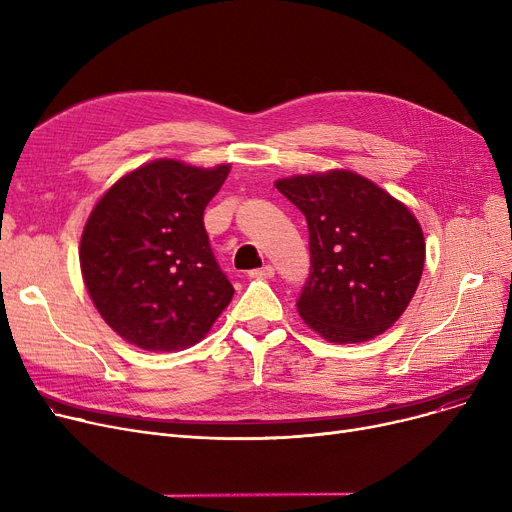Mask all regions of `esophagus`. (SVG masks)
<instances>
[{"mask_svg": "<svg viewBox=\"0 0 512 512\" xmlns=\"http://www.w3.org/2000/svg\"><path fill=\"white\" fill-rule=\"evenodd\" d=\"M274 274H276L274 265H263V267H259V270L249 272L251 278H274Z\"/></svg>", "mask_w": 512, "mask_h": 512, "instance_id": "34e87169", "label": "esophagus"}]
</instances>
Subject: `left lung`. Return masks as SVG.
<instances>
[{
  "instance_id": "1",
  "label": "left lung",
  "mask_w": 512,
  "mask_h": 512,
  "mask_svg": "<svg viewBox=\"0 0 512 512\" xmlns=\"http://www.w3.org/2000/svg\"><path fill=\"white\" fill-rule=\"evenodd\" d=\"M278 191L305 215L311 272L297 309L330 342L384 334L419 286L425 242L415 215L353 172L294 176Z\"/></svg>"
}]
</instances>
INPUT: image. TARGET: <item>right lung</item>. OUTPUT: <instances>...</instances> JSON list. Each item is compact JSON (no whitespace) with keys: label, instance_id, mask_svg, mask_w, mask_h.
Listing matches in <instances>:
<instances>
[{"label":"right lung","instance_id":"right-lung-1","mask_svg":"<svg viewBox=\"0 0 512 512\" xmlns=\"http://www.w3.org/2000/svg\"><path fill=\"white\" fill-rule=\"evenodd\" d=\"M228 172L157 159L120 178L89 215L80 270L105 324L130 344L193 346L232 301L203 224Z\"/></svg>","mask_w":512,"mask_h":512}]
</instances>
